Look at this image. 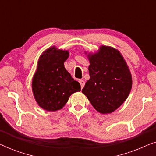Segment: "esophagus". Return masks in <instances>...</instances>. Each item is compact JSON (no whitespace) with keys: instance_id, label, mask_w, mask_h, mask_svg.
<instances>
[{"instance_id":"1","label":"esophagus","mask_w":156,"mask_h":156,"mask_svg":"<svg viewBox=\"0 0 156 156\" xmlns=\"http://www.w3.org/2000/svg\"><path fill=\"white\" fill-rule=\"evenodd\" d=\"M79 82H80V84L81 85V88L83 89V87H84V84H85L84 81L82 80H79Z\"/></svg>"}]
</instances>
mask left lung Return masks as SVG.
Returning <instances> with one entry per match:
<instances>
[{
    "mask_svg": "<svg viewBox=\"0 0 156 156\" xmlns=\"http://www.w3.org/2000/svg\"><path fill=\"white\" fill-rule=\"evenodd\" d=\"M87 57L90 78L82 93L97 112L110 114L129 97L132 87L131 72L120 52L112 47L102 45Z\"/></svg>",
    "mask_w": 156,
    "mask_h": 156,
    "instance_id": "obj_1",
    "label": "left lung"
}]
</instances>
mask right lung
<instances>
[{"mask_svg":"<svg viewBox=\"0 0 156 156\" xmlns=\"http://www.w3.org/2000/svg\"><path fill=\"white\" fill-rule=\"evenodd\" d=\"M68 50L48 48L40 57L32 82L34 97L40 107L48 112L63 108L70 96L80 91L81 86L65 69Z\"/></svg>","mask_w":156,"mask_h":156,"instance_id":"right-lung-1","label":"right lung"}]
</instances>
